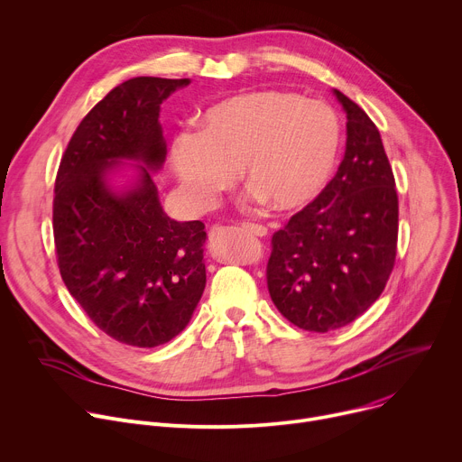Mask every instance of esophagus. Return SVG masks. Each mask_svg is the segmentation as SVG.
I'll return each mask as SVG.
<instances>
[{
	"label": "esophagus",
	"mask_w": 462,
	"mask_h": 462,
	"mask_svg": "<svg viewBox=\"0 0 462 462\" xmlns=\"http://www.w3.org/2000/svg\"><path fill=\"white\" fill-rule=\"evenodd\" d=\"M245 231H249V233H253V235H257V236H266L268 235V227H264V226H261V224H244L242 226Z\"/></svg>",
	"instance_id": "1"
}]
</instances>
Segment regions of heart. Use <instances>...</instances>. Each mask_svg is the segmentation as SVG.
I'll use <instances>...</instances> for the list:
<instances>
[{"label":"heart","instance_id":"1","mask_svg":"<svg viewBox=\"0 0 462 462\" xmlns=\"http://www.w3.org/2000/svg\"><path fill=\"white\" fill-rule=\"evenodd\" d=\"M341 125L321 100L279 89L247 91L205 110L199 130L180 132L171 167L189 203L215 208L240 171L253 198L297 211L327 187L339 153Z\"/></svg>","mask_w":462,"mask_h":462}]
</instances>
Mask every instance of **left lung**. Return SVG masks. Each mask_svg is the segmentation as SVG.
I'll return each instance as SVG.
<instances>
[{"label":"left lung","mask_w":462,"mask_h":462,"mask_svg":"<svg viewBox=\"0 0 462 462\" xmlns=\"http://www.w3.org/2000/svg\"><path fill=\"white\" fill-rule=\"evenodd\" d=\"M346 114L345 158L321 194L272 238L268 290L295 327L330 332L360 318L394 266L398 196L378 128L334 89Z\"/></svg>","instance_id":"obj_1"}]
</instances>
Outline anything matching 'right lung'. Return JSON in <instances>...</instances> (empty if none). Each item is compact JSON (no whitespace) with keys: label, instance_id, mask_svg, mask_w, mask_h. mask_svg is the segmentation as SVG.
Masks as SVG:
<instances>
[{"label":"right lung","instance_id":"right-lung-1","mask_svg":"<svg viewBox=\"0 0 462 462\" xmlns=\"http://www.w3.org/2000/svg\"><path fill=\"white\" fill-rule=\"evenodd\" d=\"M190 79L135 77L73 134L55 181L53 231L64 284L114 339L152 348L176 337L205 290V226L160 201L163 100Z\"/></svg>","mask_w":462,"mask_h":462}]
</instances>
